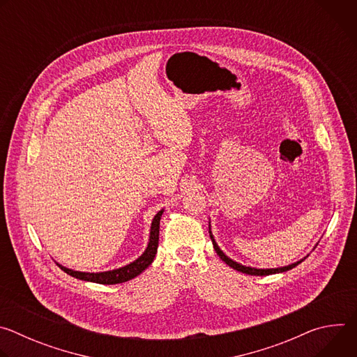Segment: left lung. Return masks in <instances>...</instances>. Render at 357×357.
Wrapping results in <instances>:
<instances>
[{
	"label": "left lung",
	"instance_id": "8db88e82",
	"mask_svg": "<svg viewBox=\"0 0 357 357\" xmlns=\"http://www.w3.org/2000/svg\"><path fill=\"white\" fill-rule=\"evenodd\" d=\"M209 233H211V238H212L213 247H215V250H216V252H218V256L220 257V260H223L229 267H231V268H234L236 271H240V273H243V274H248V275H270V274L284 273V271H288V270H291V268L296 267L298 264H301V263L303 261V260H301V261H296V263H294V264H291V266H287V267H281V268H267V270L245 267V266H241V264H238V263L233 261L231 259H229V257L226 256V254L219 248V245L216 244V241H215V238H213V236H212V231H211V230H209Z\"/></svg>",
	"mask_w": 357,
	"mask_h": 357
}]
</instances>
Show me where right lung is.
<instances>
[{
    "label": "right lung",
    "instance_id": "1",
    "mask_svg": "<svg viewBox=\"0 0 357 357\" xmlns=\"http://www.w3.org/2000/svg\"><path fill=\"white\" fill-rule=\"evenodd\" d=\"M164 211H160L154 220H152L151 225V233H149V243L148 247L145 248V251L142 252V256L139 259H137L135 261H132L131 264L113 270V271H106V273H80V271H73L69 270L61 264H58L61 267V270H63L66 274L77 278V280H83V281H90V282H97V284H105V285H112V284H120V282H126L130 281L132 278H135L137 275H139L148 266H151V263L154 261V257L158 250V240H160V220L162 216Z\"/></svg>",
    "mask_w": 357,
    "mask_h": 357
}]
</instances>
